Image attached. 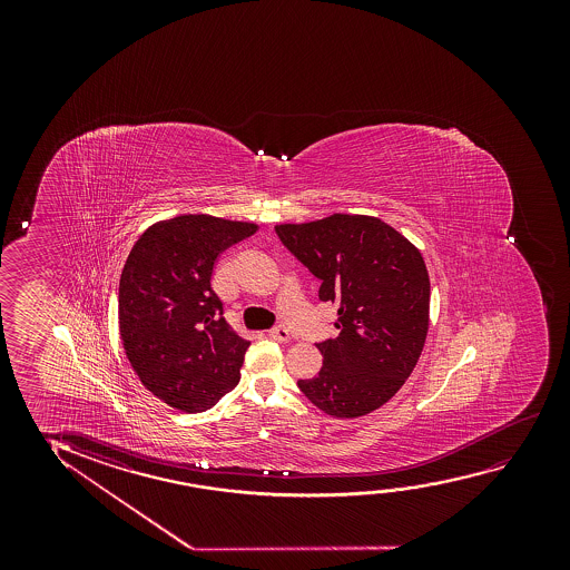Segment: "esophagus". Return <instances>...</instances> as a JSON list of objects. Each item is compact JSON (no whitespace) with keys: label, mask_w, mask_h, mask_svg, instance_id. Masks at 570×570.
<instances>
[{"label":"esophagus","mask_w":570,"mask_h":570,"mask_svg":"<svg viewBox=\"0 0 570 570\" xmlns=\"http://www.w3.org/2000/svg\"><path fill=\"white\" fill-rule=\"evenodd\" d=\"M268 336H273L274 341H278V343H286V341H289V331L278 325V327H273L268 331Z\"/></svg>","instance_id":"1"}]
</instances>
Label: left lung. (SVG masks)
Wrapping results in <instances>:
<instances>
[{"label": "left lung", "instance_id": "obj_1", "mask_svg": "<svg viewBox=\"0 0 570 570\" xmlns=\"http://www.w3.org/2000/svg\"><path fill=\"white\" fill-rule=\"evenodd\" d=\"M274 232L320 278L321 302L338 315V336L315 343L320 374L297 387L336 419L372 413L401 390L426 341L430 281L421 250L372 216L333 214Z\"/></svg>", "mask_w": 570, "mask_h": 570}]
</instances>
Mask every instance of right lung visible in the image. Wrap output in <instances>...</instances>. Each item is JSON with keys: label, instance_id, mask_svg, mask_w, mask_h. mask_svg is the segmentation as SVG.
Returning <instances> with one entry per match:
<instances>
[{"label": "right lung", "instance_id": "right-lung-1", "mask_svg": "<svg viewBox=\"0 0 570 570\" xmlns=\"http://www.w3.org/2000/svg\"><path fill=\"white\" fill-rule=\"evenodd\" d=\"M257 226L187 214L148 227L118 284L126 356L146 390L185 413H203L239 383L249 341L224 320L210 278L219 253Z\"/></svg>", "mask_w": 570, "mask_h": 570}]
</instances>
